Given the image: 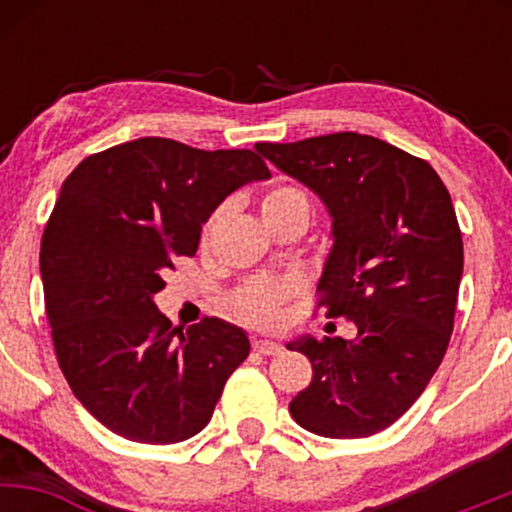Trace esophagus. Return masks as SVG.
<instances>
[{
    "label": "esophagus",
    "instance_id": "esophagus-1",
    "mask_svg": "<svg viewBox=\"0 0 512 512\" xmlns=\"http://www.w3.org/2000/svg\"><path fill=\"white\" fill-rule=\"evenodd\" d=\"M252 349H255L260 356H279L281 354V344L269 342V339H257V342H252Z\"/></svg>",
    "mask_w": 512,
    "mask_h": 512
}]
</instances>
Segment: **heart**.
Wrapping results in <instances>:
<instances>
[{
	"label": "heart",
	"mask_w": 512,
	"mask_h": 512,
	"mask_svg": "<svg viewBox=\"0 0 512 512\" xmlns=\"http://www.w3.org/2000/svg\"><path fill=\"white\" fill-rule=\"evenodd\" d=\"M293 204H308L303 192L293 190V187H274L267 195L262 197L260 211L262 216L274 214V211L289 209ZM291 296V286L286 281L274 279H252L245 286H240L236 296H233V310L248 320L250 325L262 327H276L284 315V303Z\"/></svg>",
	"instance_id": "obj_1"
}]
</instances>
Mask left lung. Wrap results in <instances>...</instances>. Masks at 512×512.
Instances as JSON below:
<instances>
[{"mask_svg":"<svg viewBox=\"0 0 512 512\" xmlns=\"http://www.w3.org/2000/svg\"><path fill=\"white\" fill-rule=\"evenodd\" d=\"M255 149L325 204L332 248L320 305L358 330L289 344L313 363L291 416L325 438L373 436L419 399L448 349L464 260L450 192L426 161L368 134Z\"/></svg>","mask_w":512,"mask_h":512,"instance_id":"left-lung-1","label":"left lung"}]
</instances>
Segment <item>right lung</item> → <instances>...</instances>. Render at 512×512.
I'll return each instance as SVG.
<instances>
[{"mask_svg": "<svg viewBox=\"0 0 512 512\" xmlns=\"http://www.w3.org/2000/svg\"><path fill=\"white\" fill-rule=\"evenodd\" d=\"M267 178L255 151L142 137L84 158L62 182L40 243L52 342L76 399L117 436H197L248 358L240 327L207 317L178 334L154 296L223 199Z\"/></svg>", "mask_w": 512, "mask_h": 512, "instance_id": "right-lung-1", "label": "right lung"}]
</instances>
